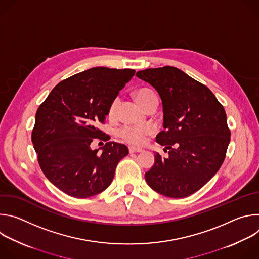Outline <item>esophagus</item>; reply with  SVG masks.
<instances>
[{
	"instance_id": "obj_1",
	"label": "esophagus",
	"mask_w": 259,
	"mask_h": 259,
	"mask_svg": "<svg viewBox=\"0 0 259 259\" xmlns=\"http://www.w3.org/2000/svg\"><path fill=\"white\" fill-rule=\"evenodd\" d=\"M141 152H143V150L137 149V147H134V146L129 147V153L130 154H132V153H141Z\"/></svg>"
}]
</instances>
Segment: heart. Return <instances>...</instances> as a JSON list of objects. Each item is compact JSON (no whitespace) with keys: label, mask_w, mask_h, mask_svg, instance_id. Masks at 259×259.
Returning <instances> with one entry per match:
<instances>
[{"label":"heart","mask_w":259,"mask_h":259,"mask_svg":"<svg viewBox=\"0 0 259 259\" xmlns=\"http://www.w3.org/2000/svg\"><path fill=\"white\" fill-rule=\"evenodd\" d=\"M155 96H156V94L151 89H147V88L139 89L136 92V98L142 106H144L147 102L150 101L151 98H153ZM118 103H119V99L115 98L112 101V103L109 104L108 113H107V116L109 118H112L116 115ZM150 134H151V128L147 126L126 125V126H123L119 130V136L124 141H126L130 144H134V145H142L143 143H145L147 136H149Z\"/></svg>","instance_id":"heart-1"}]
</instances>
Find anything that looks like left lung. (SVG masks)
Segmentation results:
<instances>
[{
	"label": "left lung",
	"instance_id": "1",
	"mask_svg": "<svg viewBox=\"0 0 259 259\" xmlns=\"http://www.w3.org/2000/svg\"><path fill=\"white\" fill-rule=\"evenodd\" d=\"M136 76L151 84L162 99L164 129L156 140L169 155L156 154L145 180L166 197L191 196L225 161L231 139L226 110L208 87L176 67L146 68Z\"/></svg>",
	"mask_w": 259,
	"mask_h": 259
}]
</instances>
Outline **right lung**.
<instances>
[{
    "label": "right lung",
    "mask_w": 259,
    "mask_h": 259,
    "mask_svg": "<svg viewBox=\"0 0 259 259\" xmlns=\"http://www.w3.org/2000/svg\"><path fill=\"white\" fill-rule=\"evenodd\" d=\"M134 73L131 68L92 67L58 83L36 110L31 141L39 165L66 195L83 199L103 192L129 154L97 126ZM94 138L107 141L100 153L90 147Z\"/></svg>",
    "instance_id": "1"
}]
</instances>
